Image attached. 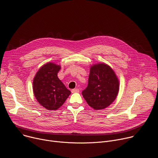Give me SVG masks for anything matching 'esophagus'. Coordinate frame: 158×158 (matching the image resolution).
<instances>
[{"instance_id": "obj_1", "label": "esophagus", "mask_w": 158, "mask_h": 158, "mask_svg": "<svg viewBox=\"0 0 158 158\" xmlns=\"http://www.w3.org/2000/svg\"><path fill=\"white\" fill-rule=\"evenodd\" d=\"M71 92L73 93H79V89H77V88H76V89H73L71 90Z\"/></svg>"}]
</instances>
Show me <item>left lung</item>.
<instances>
[{
    "label": "left lung",
    "mask_w": 158,
    "mask_h": 158,
    "mask_svg": "<svg viewBox=\"0 0 158 158\" xmlns=\"http://www.w3.org/2000/svg\"><path fill=\"white\" fill-rule=\"evenodd\" d=\"M119 88V80L113 69L106 64L99 63L91 66L88 85L82 94L94 110H103L115 100Z\"/></svg>",
    "instance_id": "1"
}]
</instances>
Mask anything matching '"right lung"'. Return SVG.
<instances>
[{
    "label": "right lung",
    "mask_w": 158,
    "mask_h": 158,
    "mask_svg": "<svg viewBox=\"0 0 158 158\" xmlns=\"http://www.w3.org/2000/svg\"><path fill=\"white\" fill-rule=\"evenodd\" d=\"M60 65L48 62L38 70L33 82V90L38 102L47 110H56L71 92L57 77Z\"/></svg>",
    "instance_id": "right-lung-1"
}]
</instances>
